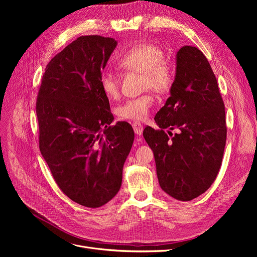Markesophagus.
Returning a JSON list of instances; mask_svg holds the SVG:
<instances>
[{"mask_svg": "<svg viewBox=\"0 0 257 257\" xmlns=\"http://www.w3.org/2000/svg\"><path fill=\"white\" fill-rule=\"evenodd\" d=\"M132 127H133L134 132H136V134H138V136H141V134L143 133V125H142V123H140V121H134V123L132 124Z\"/></svg>", "mask_w": 257, "mask_h": 257, "instance_id": "esophagus-1", "label": "esophagus"}]
</instances>
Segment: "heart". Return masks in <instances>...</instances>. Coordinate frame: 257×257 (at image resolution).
I'll return each mask as SVG.
<instances>
[{
	"instance_id": "heart-1",
	"label": "heart",
	"mask_w": 257,
	"mask_h": 257,
	"mask_svg": "<svg viewBox=\"0 0 257 257\" xmlns=\"http://www.w3.org/2000/svg\"><path fill=\"white\" fill-rule=\"evenodd\" d=\"M164 50L151 43H139L130 47L119 56L117 63L123 69L143 74L144 89L151 88L164 94L171 90L176 77V67L172 60L165 58ZM100 86L108 98H116L119 92L118 77L111 71H103ZM155 99L151 92L131 98L116 108L121 119L143 120L149 115Z\"/></svg>"
}]
</instances>
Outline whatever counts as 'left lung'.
<instances>
[{
    "mask_svg": "<svg viewBox=\"0 0 257 257\" xmlns=\"http://www.w3.org/2000/svg\"><path fill=\"white\" fill-rule=\"evenodd\" d=\"M155 121L159 129L148 126L143 134L154 153L160 187L180 201L205 193L222 165L227 127L217 78L196 47L177 52L171 97Z\"/></svg>",
    "mask_w": 257,
    "mask_h": 257,
    "instance_id": "1",
    "label": "left lung"
}]
</instances>
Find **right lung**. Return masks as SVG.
<instances>
[{
	"label": "right lung",
	"mask_w": 257,
	"mask_h": 257,
	"mask_svg": "<svg viewBox=\"0 0 257 257\" xmlns=\"http://www.w3.org/2000/svg\"><path fill=\"white\" fill-rule=\"evenodd\" d=\"M116 42L80 36L46 66L37 100L39 150L64 195L97 208L119 191L125 160L134 141L113 115L100 76Z\"/></svg>",
	"instance_id": "1"
}]
</instances>
